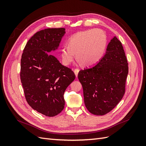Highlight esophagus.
Here are the masks:
<instances>
[{
    "instance_id": "obj_1",
    "label": "esophagus",
    "mask_w": 146,
    "mask_h": 146,
    "mask_svg": "<svg viewBox=\"0 0 146 146\" xmlns=\"http://www.w3.org/2000/svg\"><path fill=\"white\" fill-rule=\"evenodd\" d=\"M74 73H75V75H76V77H77L78 74V72H79V69H75L74 70Z\"/></svg>"
}]
</instances>
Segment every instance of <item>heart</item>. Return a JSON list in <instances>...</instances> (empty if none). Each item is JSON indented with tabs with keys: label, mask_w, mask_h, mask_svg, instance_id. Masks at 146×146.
<instances>
[{
	"label": "heart",
	"mask_w": 146,
	"mask_h": 146,
	"mask_svg": "<svg viewBox=\"0 0 146 146\" xmlns=\"http://www.w3.org/2000/svg\"><path fill=\"white\" fill-rule=\"evenodd\" d=\"M107 46V36L104 30L92 29L73 35L68 46L61 48V57L65 65L71 63L76 54L77 60L83 66H91L102 58Z\"/></svg>",
	"instance_id": "obj_1"
}]
</instances>
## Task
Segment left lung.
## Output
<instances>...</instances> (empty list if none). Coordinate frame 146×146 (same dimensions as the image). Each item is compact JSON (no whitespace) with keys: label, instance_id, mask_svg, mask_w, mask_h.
I'll list each match as a JSON object with an SVG mask.
<instances>
[{"label":"left lung","instance_id":"obj_1","mask_svg":"<svg viewBox=\"0 0 146 146\" xmlns=\"http://www.w3.org/2000/svg\"><path fill=\"white\" fill-rule=\"evenodd\" d=\"M128 72L124 50L121 41L114 36L99 62L78 72L84 102L88 111L99 116L111 111L125 94Z\"/></svg>","mask_w":146,"mask_h":146}]
</instances>
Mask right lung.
<instances>
[{"label":"right lung","mask_w":146,"mask_h":146,"mask_svg":"<svg viewBox=\"0 0 146 146\" xmlns=\"http://www.w3.org/2000/svg\"><path fill=\"white\" fill-rule=\"evenodd\" d=\"M64 33V28L39 31L26 44L21 56L20 77L26 100L48 117L63 110L64 92L76 78L71 69L47 53L58 48Z\"/></svg>","instance_id":"right-lung-1"}]
</instances>
